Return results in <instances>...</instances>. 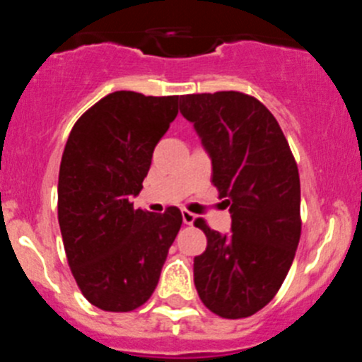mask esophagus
Masks as SVG:
<instances>
[{
	"label": "esophagus",
	"instance_id": "1",
	"mask_svg": "<svg viewBox=\"0 0 362 362\" xmlns=\"http://www.w3.org/2000/svg\"><path fill=\"white\" fill-rule=\"evenodd\" d=\"M183 223L185 225H192V223H194V221H196V216H194V214L192 212H188V210H183Z\"/></svg>",
	"mask_w": 362,
	"mask_h": 362
}]
</instances>
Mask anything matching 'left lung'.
<instances>
[{
	"instance_id": "obj_1",
	"label": "left lung",
	"mask_w": 362,
	"mask_h": 362,
	"mask_svg": "<svg viewBox=\"0 0 362 362\" xmlns=\"http://www.w3.org/2000/svg\"><path fill=\"white\" fill-rule=\"evenodd\" d=\"M181 114L212 158V185L232 214V233L206 221V250L194 259L203 305L219 317L243 319L270 303L292 267L300 239V183L288 141L272 112L235 90L188 94Z\"/></svg>"
}]
</instances>
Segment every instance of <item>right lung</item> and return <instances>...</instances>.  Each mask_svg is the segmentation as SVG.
<instances>
[{
	"label": "right lung",
	"instance_id": "add662e5",
	"mask_svg": "<svg viewBox=\"0 0 362 362\" xmlns=\"http://www.w3.org/2000/svg\"><path fill=\"white\" fill-rule=\"evenodd\" d=\"M179 101L112 92L76 121L63 150L57 219L66 261L85 299L105 312L145 305L183 223L177 206L152 214L130 201Z\"/></svg>",
	"mask_w": 362,
	"mask_h": 362
}]
</instances>
